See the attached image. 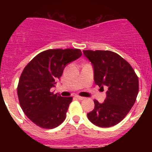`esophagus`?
Instances as JSON below:
<instances>
[{
    "label": "esophagus",
    "instance_id": "esophagus-1",
    "mask_svg": "<svg viewBox=\"0 0 152 152\" xmlns=\"http://www.w3.org/2000/svg\"><path fill=\"white\" fill-rule=\"evenodd\" d=\"M75 97L77 98V99H78V100H84V97H83V96H78V95H76V96H75Z\"/></svg>",
    "mask_w": 152,
    "mask_h": 152
}]
</instances>
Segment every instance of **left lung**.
I'll return each instance as SVG.
<instances>
[{"label":"left lung","instance_id":"1","mask_svg":"<svg viewBox=\"0 0 152 152\" xmlns=\"http://www.w3.org/2000/svg\"><path fill=\"white\" fill-rule=\"evenodd\" d=\"M93 64L94 82L100 88L107 87L103 103L96 100L94 109L88 113L93 124L111 127L123 120L133 107L139 93V78L129 63L116 52L84 50Z\"/></svg>","mask_w":152,"mask_h":152}]
</instances>
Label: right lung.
Returning <instances> with one entry per match:
<instances>
[{
  "mask_svg": "<svg viewBox=\"0 0 152 152\" xmlns=\"http://www.w3.org/2000/svg\"><path fill=\"white\" fill-rule=\"evenodd\" d=\"M78 49H48L27 64L17 86L20 105L31 121L43 129H54L66 118L72 96L62 97L50 89L66 64L81 56Z\"/></svg>",
  "mask_w": 152,
  "mask_h": 152,
  "instance_id": "obj_1",
  "label": "right lung"
}]
</instances>
